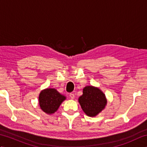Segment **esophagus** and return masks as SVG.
<instances>
[{"instance_id": "obj_1", "label": "esophagus", "mask_w": 147, "mask_h": 147, "mask_svg": "<svg viewBox=\"0 0 147 147\" xmlns=\"http://www.w3.org/2000/svg\"><path fill=\"white\" fill-rule=\"evenodd\" d=\"M69 96H70L71 98H72V99H74V93H71L70 94H69Z\"/></svg>"}]
</instances>
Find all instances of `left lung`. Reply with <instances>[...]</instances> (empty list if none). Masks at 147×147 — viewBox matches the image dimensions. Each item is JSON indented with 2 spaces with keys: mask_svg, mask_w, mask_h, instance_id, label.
I'll list each match as a JSON object with an SVG mask.
<instances>
[{
  "mask_svg": "<svg viewBox=\"0 0 147 147\" xmlns=\"http://www.w3.org/2000/svg\"><path fill=\"white\" fill-rule=\"evenodd\" d=\"M78 100L84 112L90 117H94L100 113L107 104L104 93L100 89L92 86L83 88V95Z\"/></svg>",
  "mask_w": 147,
  "mask_h": 147,
  "instance_id": "left-lung-1",
  "label": "left lung"
}]
</instances>
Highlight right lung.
<instances>
[{
  "mask_svg": "<svg viewBox=\"0 0 147 147\" xmlns=\"http://www.w3.org/2000/svg\"><path fill=\"white\" fill-rule=\"evenodd\" d=\"M65 99V96L60 94L55 89L47 88L40 92L39 104L43 112L51 114L57 111Z\"/></svg>",
  "mask_w": 147,
  "mask_h": 147,
  "instance_id": "add662e5",
  "label": "right lung"
}]
</instances>
